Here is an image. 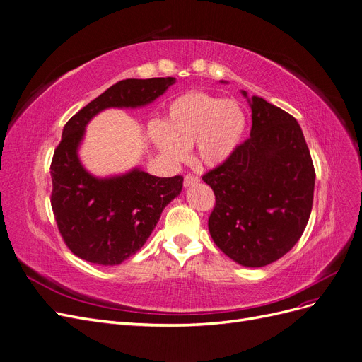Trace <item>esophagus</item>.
<instances>
[{
	"label": "esophagus",
	"instance_id": "34e87169",
	"mask_svg": "<svg viewBox=\"0 0 362 362\" xmlns=\"http://www.w3.org/2000/svg\"><path fill=\"white\" fill-rule=\"evenodd\" d=\"M197 182H199V178L196 175H193V173H187V175L184 177V187H190Z\"/></svg>",
	"mask_w": 362,
	"mask_h": 362
}]
</instances>
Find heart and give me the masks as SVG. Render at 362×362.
I'll return each instance as SVG.
<instances>
[{
  "label": "heart",
  "instance_id": "1",
  "mask_svg": "<svg viewBox=\"0 0 362 362\" xmlns=\"http://www.w3.org/2000/svg\"><path fill=\"white\" fill-rule=\"evenodd\" d=\"M247 131V114L236 100L205 92L173 98L163 123L150 126V136L168 160L178 162L194 144L197 162L216 168L235 154Z\"/></svg>",
  "mask_w": 362,
  "mask_h": 362
}]
</instances>
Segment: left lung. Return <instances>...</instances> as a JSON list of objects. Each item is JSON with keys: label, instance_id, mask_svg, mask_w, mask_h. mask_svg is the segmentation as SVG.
I'll return each instance as SVG.
<instances>
[{"label": "left lung", "instance_id": "obj_1", "mask_svg": "<svg viewBox=\"0 0 362 362\" xmlns=\"http://www.w3.org/2000/svg\"><path fill=\"white\" fill-rule=\"evenodd\" d=\"M248 103L251 136L202 180L215 194L208 227L216 247L240 266L263 267L284 257L305 231L315 169L293 115L259 96Z\"/></svg>", "mask_w": 362, "mask_h": 362}]
</instances>
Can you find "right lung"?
<instances>
[{"label":"right lung","instance_id":"right-lung-1","mask_svg":"<svg viewBox=\"0 0 362 362\" xmlns=\"http://www.w3.org/2000/svg\"><path fill=\"white\" fill-rule=\"evenodd\" d=\"M177 80L127 78L68 120L50 165L52 209L72 254L89 263L117 266L147 242L162 211L182 190V177L158 178L134 168L122 175L98 178L84 169L78 147L84 129L107 108H138L151 104Z\"/></svg>","mask_w":362,"mask_h":362}]
</instances>
